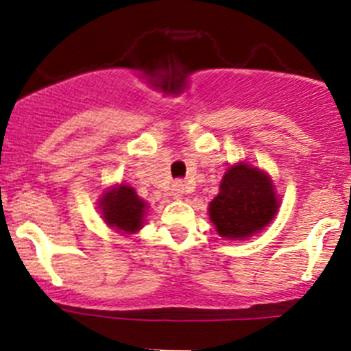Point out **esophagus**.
Instances as JSON below:
<instances>
[{"label": "esophagus", "mask_w": 351, "mask_h": 351, "mask_svg": "<svg viewBox=\"0 0 351 351\" xmlns=\"http://www.w3.org/2000/svg\"><path fill=\"white\" fill-rule=\"evenodd\" d=\"M183 193H185V183L183 182H175L171 185V195L175 197V199H182Z\"/></svg>", "instance_id": "34e87169"}]
</instances>
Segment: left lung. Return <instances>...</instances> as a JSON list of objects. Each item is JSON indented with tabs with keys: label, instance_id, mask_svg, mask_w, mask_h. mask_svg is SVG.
<instances>
[{
	"label": "left lung",
	"instance_id": "obj_1",
	"mask_svg": "<svg viewBox=\"0 0 351 351\" xmlns=\"http://www.w3.org/2000/svg\"><path fill=\"white\" fill-rule=\"evenodd\" d=\"M271 175L250 162H234L224 171L219 193L209 202V219L226 240H247L261 233L280 209Z\"/></svg>",
	"mask_w": 351,
	"mask_h": 351
}]
</instances>
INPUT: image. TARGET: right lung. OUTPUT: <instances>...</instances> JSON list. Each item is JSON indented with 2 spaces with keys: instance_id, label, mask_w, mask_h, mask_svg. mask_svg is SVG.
I'll use <instances>...</instances> for the list:
<instances>
[{
  "instance_id": "obj_1",
  "label": "right lung",
  "mask_w": 351,
  "mask_h": 351,
  "mask_svg": "<svg viewBox=\"0 0 351 351\" xmlns=\"http://www.w3.org/2000/svg\"><path fill=\"white\" fill-rule=\"evenodd\" d=\"M97 209L108 228L121 234H135L144 228L149 202L137 195L134 186L114 183L103 190Z\"/></svg>"
}]
</instances>
